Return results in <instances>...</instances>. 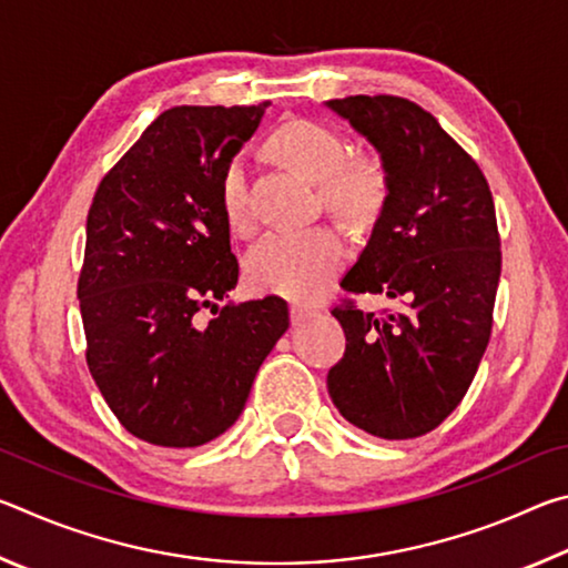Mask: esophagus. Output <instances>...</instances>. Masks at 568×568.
Returning <instances> with one entry per match:
<instances>
[{"label": "esophagus", "mask_w": 568, "mask_h": 568, "mask_svg": "<svg viewBox=\"0 0 568 568\" xmlns=\"http://www.w3.org/2000/svg\"><path fill=\"white\" fill-rule=\"evenodd\" d=\"M313 311H307V307H301V305H293L291 307V321H293V325H303V323H307L313 318Z\"/></svg>", "instance_id": "34e87169"}]
</instances>
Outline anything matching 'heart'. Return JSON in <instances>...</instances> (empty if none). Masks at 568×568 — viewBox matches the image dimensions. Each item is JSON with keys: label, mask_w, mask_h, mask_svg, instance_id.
Instances as JSON below:
<instances>
[{"label": "heart", "mask_w": 568, "mask_h": 568, "mask_svg": "<svg viewBox=\"0 0 568 568\" xmlns=\"http://www.w3.org/2000/svg\"><path fill=\"white\" fill-rule=\"evenodd\" d=\"M271 148L285 165L318 182L323 203L348 223H365L386 200V172L376 160L351 158V142L338 130L313 120H291L271 134ZM220 207L235 233L253 227L250 180L243 158H233L220 175ZM345 261V243L331 225L277 230L245 257L247 283L295 303L318 297Z\"/></svg>", "instance_id": "heart-1"}]
</instances>
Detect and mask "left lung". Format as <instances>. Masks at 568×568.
<instances>
[{"instance_id": "obj_1", "label": "left lung", "mask_w": 568, "mask_h": 568, "mask_svg": "<svg viewBox=\"0 0 568 568\" xmlns=\"http://www.w3.org/2000/svg\"><path fill=\"white\" fill-rule=\"evenodd\" d=\"M328 108L381 152L388 195L341 287L383 293L398 311L333 307L345 333L328 393L345 420L378 438L434 430L464 400L484 358L501 277L491 190L476 160L434 114L393 94Z\"/></svg>"}]
</instances>
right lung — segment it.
Returning a JSON list of instances; mask_svg holds the SVG:
<instances>
[{"label": "right lung", "mask_w": 568, "mask_h": 568, "mask_svg": "<svg viewBox=\"0 0 568 568\" xmlns=\"http://www.w3.org/2000/svg\"><path fill=\"white\" fill-rule=\"evenodd\" d=\"M265 108L165 110L92 197L77 281L84 355L110 410L152 446L225 434L291 323L277 295L215 305L240 273L220 175ZM203 306L213 322L199 321Z\"/></svg>", "instance_id": "add662e5"}]
</instances>
